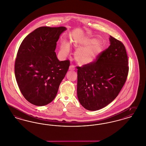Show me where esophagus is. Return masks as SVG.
<instances>
[{
    "label": "esophagus",
    "instance_id": "34e87169",
    "mask_svg": "<svg viewBox=\"0 0 146 146\" xmlns=\"http://www.w3.org/2000/svg\"><path fill=\"white\" fill-rule=\"evenodd\" d=\"M75 69V66L74 65H71L70 66V70H74Z\"/></svg>",
    "mask_w": 146,
    "mask_h": 146
}]
</instances>
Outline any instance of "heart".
Segmentation results:
<instances>
[{"label":"heart","instance_id":"heart-1","mask_svg":"<svg viewBox=\"0 0 146 146\" xmlns=\"http://www.w3.org/2000/svg\"><path fill=\"white\" fill-rule=\"evenodd\" d=\"M74 46L78 49L75 53V59L81 65H88L94 62L104 48L103 43L98 39L90 37L80 39L74 43ZM61 49L62 53L68 54L69 46L66 43H62Z\"/></svg>","mask_w":146,"mask_h":146}]
</instances>
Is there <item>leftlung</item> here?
<instances>
[{"instance_id": "8db88e82", "label": "left lung", "mask_w": 146, "mask_h": 146, "mask_svg": "<svg viewBox=\"0 0 146 146\" xmlns=\"http://www.w3.org/2000/svg\"><path fill=\"white\" fill-rule=\"evenodd\" d=\"M110 45L91 64L77 66V97L91 111L106 107L117 96L129 73L128 57L123 43L110 36Z\"/></svg>"}]
</instances>
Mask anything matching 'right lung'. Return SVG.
<instances>
[{
	"label": "right lung",
	"mask_w": 146,
	"mask_h": 146,
	"mask_svg": "<svg viewBox=\"0 0 146 146\" xmlns=\"http://www.w3.org/2000/svg\"><path fill=\"white\" fill-rule=\"evenodd\" d=\"M66 28L40 27L28 35L19 48L15 75L19 89L31 104L43 106L50 103L69 68V60L59 61L55 50Z\"/></svg>",
	"instance_id": "obj_1"
}]
</instances>
